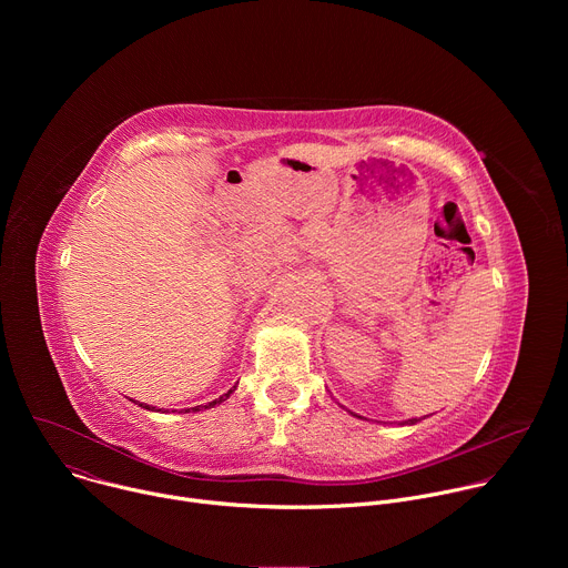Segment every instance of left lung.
<instances>
[{
	"label": "left lung",
	"mask_w": 568,
	"mask_h": 568,
	"mask_svg": "<svg viewBox=\"0 0 568 568\" xmlns=\"http://www.w3.org/2000/svg\"><path fill=\"white\" fill-rule=\"evenodd\" d=\"M416 423H418V420H416V418H414V420H409V425H416Z\"/></svg>",
	"instance_id": "obj_1"
}]
</instances>
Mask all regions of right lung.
Returning <instances> with one entry per match:
<instances>
[{"instance_id":"1","label":"right lung","mask_w":568,"mask_h":568,"mask_svg":"<svg viewBox=\"0 0 568 568\" xmlns=\"http://www.w3.org/2000/svg\"><path fill=\"white\" fill-rule=\"evenodd\" d=\"M233 390H235V386H233V388H231V390H226V393H224V395H220V397H217V399H213V402H209V404H204V407H200V409H211V407H215V404H220V402H224V399H226V397H229V395H231V393H233ZM141 407H143V404H141ZM145 409H152V407H148V404H145ZM200 409H197V407H193V412H200Z\"/></svg>"}]
</instances>
